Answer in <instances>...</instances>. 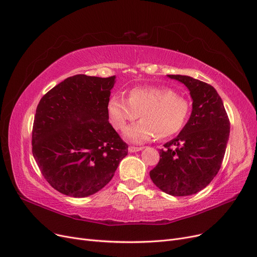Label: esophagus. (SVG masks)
Returning <instances> with one entry per match:
<instances>
[{"label": "esophagus", "instance_id": "1", "mask_svg": "<svg viewBox=\"0 0 257 257\" xmlns=\"http://www.w3.org/2000/svg\"><path fill=\"white\" fill-rule=\"evenodd\" d=\"M143 149H144V147H136V146H129V148H128L129 152H138Z\"/></svg>", "mask_w": 257, "mask_h": 257}]
</instances>
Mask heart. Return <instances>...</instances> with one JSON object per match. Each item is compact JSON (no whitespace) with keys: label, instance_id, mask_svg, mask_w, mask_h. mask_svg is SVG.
<instances>
[{"label":"heart","instance_id":"b5f03b06","mask_svg":"<svg viewBox=\"0 0 257 257\" xmlns=\"http://www.w3.org/2000/svg\"><path fill=\"white\" fill-rule=\"evenodd\" d=\"M107 110L116 130H122L141 114L143 119L129 126L124 136L132 143H142L155 136L166 140L180 133L190 117L191 104L168 87H136L129 91L128 99L111 96Z\"/></svg>","mask_w":257,"mask_h":257}]
</instances>
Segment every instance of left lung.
Here are the masks:
<instances>
[{"mask_svg":"<svg viewBox=\"0 0 257 257\" xmlns=\"http://www.w3.org/2000/svg\"><path fill=\"white\" fill-rule=\"evenodd\" d=\"M190 91L192 113L185 128L160 150V162L150 171L154 185L173 196L194 194L219 171L230 133L224 104L211 85L188 75L169 74Z\"/></svg>","mask_w":257,"mask_h":257,"instance_id":"1","label":"left lung"}]
</instances>
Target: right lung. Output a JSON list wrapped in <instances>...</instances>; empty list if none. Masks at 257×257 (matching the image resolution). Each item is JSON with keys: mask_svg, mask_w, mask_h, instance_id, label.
Returning a JSON list of instances; mask_svg holds the SVG:
<instances>
[{"mask_svg": "<svg viewBox=\"0 0 257 257\" xmlns=\"http://www.w3.org/2000/svg\"><path fill=\"white\" fill-rule=\"evenodd\" d=\"M114 80V75L70 76L44 95L37 107L33 158L50 186L65 195L96 193L128 153V145L108 120Z\"/></svg>", "mask_w": 257, "mask_h": 257, "instance_id": "right-lung-1", "label": "right lung"}]
</instances>
